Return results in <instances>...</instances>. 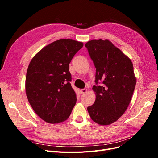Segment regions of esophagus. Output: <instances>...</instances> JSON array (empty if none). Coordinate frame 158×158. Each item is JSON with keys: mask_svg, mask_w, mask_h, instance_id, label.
Segmentation results:
<instances>
[{"mask_svg": "<svg viewBox=\"0 0 158 158\" xmlns=\"http://www.w3.org/2000/svg\"><path fill=\"white\" fill-rule=\"evenodd\" d=\"M87 89H80V94H85L87 92Z\"/></svg>", "mask_w": 158, "mask_h": 158, "instance_id": "1", "label": "esophagus"}]
</instances>
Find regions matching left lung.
I'll list each match as a JSON object with an SVG mask.
<instances>
[{"label":"left lung","mask_w":158,"mask_h":158,"mask_svg":"<svg viewBox=\"0 0 158 158\" xmlns=\"http://www.w3.org/2000/svg\"><path fill=\"white\" fill-rule=\"evenodd\" d=\"M96 68L94 103L88 107L91 118L99 125H109L125 113L131 101L136 78L128 56L108 40H93L85 45Z\"/></svg>","instance_id":"obj_1"}]
</instances>
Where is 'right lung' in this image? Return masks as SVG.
Listing matches in <instances>:
<instances>
[{
    "instance_id": "right-lung-1",
    "label": "right lung",
    "mask_w": 158,
    "mask_h": 158,
    "mask_svg": "<svg viewBox=\"0 0 158 158\" xmlns=\"http://www.w3.org/2000/svg\"><path fill=\"white\" fill-rule=\"evenodd\" d=\"M83 45L73 40H57L41 49L30 61L26 78V96L33 111L47 123L65 121L75 106L69 64Z\"/></svg>"
}]
</instances>
